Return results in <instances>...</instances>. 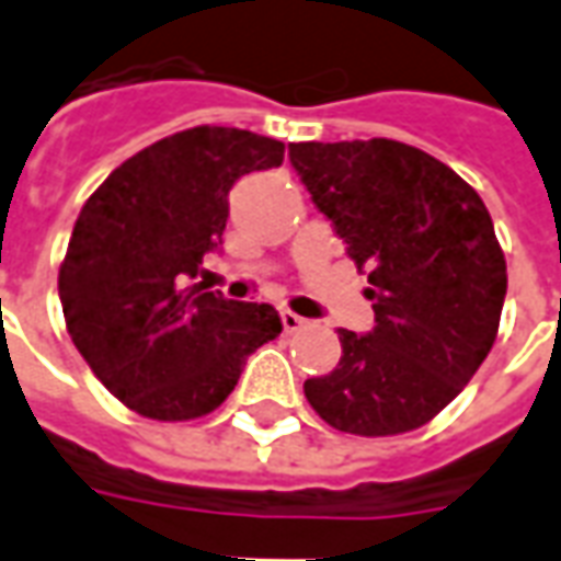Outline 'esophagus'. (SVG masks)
Wrapping results in <instances>:
<instances>
[{"label":"esophagus","instance_id":"obj_1","mask_svg":"<svg viewBox=\"0 0 561 561\" xmlns=\"http://www.w3.org/2000/svg\"><path fill=\"white\" fill-rule=\"evenodd\" d=\"M282 328H285V333H294V330H300L306 324L304 318L297 316V312H291V309H282Z\"/></svg>","mask_w":561,"mask_h":561}]
</instances>
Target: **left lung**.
I'll return each mask as SVG.
<instances>
[{"mask_svg": "<svg viewBox=\"0 0 561 561\" xmlns=\"http://www.w3.org/2000/svg\"><path fill=\"white\" fill-rule=\"evenodd\" d=\"M288 159L369 273L376 312L364 336L340 330V364L306 378V400L342 433L417 430L493 348L507 291L493 219L459 173L400 140H306Z\"/></svg>", "mask_w": 561, "mask_h": 561, "instance_id": "left-lung-1", "label": "left lung"}]
</instances>
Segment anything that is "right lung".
<instances>
[{"mask_svg":"<svg viewBox=\"0 0 561 561\" xmlns=\"http://www.w3.org/2000/svg\"><path fill=\"white\" fill-rule=\"evenodd\" d=\"M282 159V140L197 126L123 161L80 209L59 300L71 342L131 412L204 417L228 400L245 357L282 333L270 304L192 285L221 243L231 185Z\"/></svg>","mask_w":561,"mask_h":561,"instance_id":"right-lung-1","label":"right lung"}]
</instances>
